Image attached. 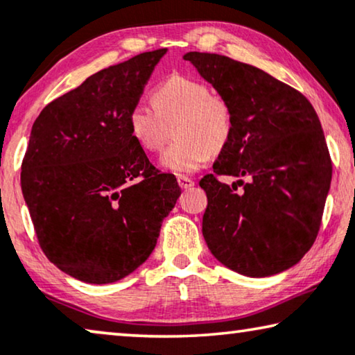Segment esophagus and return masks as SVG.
Instances as JSON below:
<instances>
[{
  "label": "esophagus",
  "mask_w": 355,
  "mask_h": 355,
  "mask_svg": "<svg viewBox=\"0 0 355 355\" xmlns=\"http://www.w3.org/2000/svg\"><path fill=\"white\" fill-rule=\"evenodd\" d=\"M178 184H179V187H181V189H190V187L195 186V182L192 181V179L186 178V176H179Z\"/></svg>",
  "instance_id": "obj_1"
}]
</instances>
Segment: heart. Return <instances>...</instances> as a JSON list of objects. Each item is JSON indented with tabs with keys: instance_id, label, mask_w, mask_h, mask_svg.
<instances>
[{
	"instance_id": "heart-1",
	"label": "heart",
	"mask_w": 355,
	"mask_h": 355,
	"mask_svg": "<svg viewBox=\"0 0 355 355\" xmlns=\"http://www.w3.org/2000/svg\"><path fill=\"white\" fill-rule=\"evenodd\" d=\"M147 104L132 105L128 128L142 150L155 153L173 130L174 141L160 158V166L174 174H190L227 146L234 131L232 107L211 94L202 81L174 75L160 83Z\"/></svg>"
}]
</instances>
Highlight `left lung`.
Here are the masks:
<instances>
[{"mask_svg": "<svg viewBox=\"0 0 355 355\" xmlns=\"http://www.w3.org/2000/svg\"><path fill=\"white\" fill-rule=\"evenodd\" d=\"M198 73L232 107V137L200 187L203 237L219 263L269 277L300 263L320 229L331 160L314 107L258 67L225 55L187 53ZM218 175L246 177L232 187ZM240 185L244 187L239 189Z\"/></svg>", "mask_w": 355, "mask_h": 355, "instance_id": "8db88e82", "label": "left lung"}]
</instances>
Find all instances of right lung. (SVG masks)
<instances>
[{
    "mask_svg": "<svg viewBox=\"0 0 355 355\" xmlns=\"http://www.w3.org/2000/svg\"><path fill=\"white\" fill-rule=\"evenodd\" d=\"M166 49L137 54L86 78L41 110L20 184L51 263L86 284H112L155 248L181 195L132 139L128 114Z\"/></svg>",
    "mask_w": 355,
    "mask_h": 355,
    "instance_id": "right-lung-1",
    "label": "right lung"
}]
</instances>
